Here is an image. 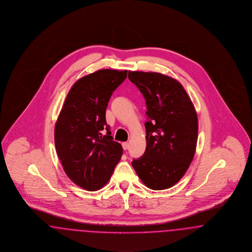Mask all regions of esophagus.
I'll return each instance as SVG.
<instances>
[{
  "label": "esophagus",
  "mask_w": 252,
  "mask_h": 252,
  "mask_svg": "<svg viewBox=\"0 0 252 252\" xmlns=\"http://www.w3.org/2000/svg\"><path fill=\"white\" fill-rule=\"evenodd\" d=\"M122 148H123V150L126 151V150L129 148V143H128V142H123V143H122Z\"/></svg>",
  "instance_id": "esophagus-1"
}]
</instances>
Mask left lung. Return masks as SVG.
<instances>
[{"instance_id":"left-lung-1","label":"left lung","mask_w":252,"mask_h":252,"mask_svg":"<svg viewBox=\"0 0 252 252\" xmlns=\"http://www.w3.org/2000/svg\"><path fill=\"white\" fill-rule=\"evenodd\" d=\"M129 80L146 100V151L132 168L148 188L175 185L189 169L196 150L198 119L180 82L156 72L129 71Z\"/></svg>"}]
</instances>
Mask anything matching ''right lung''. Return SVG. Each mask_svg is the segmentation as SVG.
Masks as SVG:
<instances>
[{
  "mask_svg": "<svg viewBox=\"0 0 252 252\" xmlns=\"http://www.w3.org/2000/svg\"><path fill=\"white\" fill-rule=\"evenodd\" d=\"M127 70L102 69L70 89L55 125V146L67 176L86 190L106 185L122 156L107 125L106 108ZM107 133L103 134V131Z\"/></svg>",
  "mask_w": 252,
  "mask_h": 252,
  "instance_id": "obj_1",
  "label": "right lung"
}]
</instances>
